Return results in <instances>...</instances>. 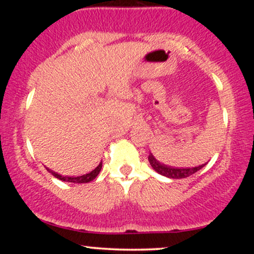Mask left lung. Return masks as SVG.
I'll return each mask as SVG.
<instances>
[{
  "mask_svg": "<svg viewBox=\"0 0 254 254\" xmlns=\"http://www.w3.org/2000/svg\"><path fill=\"white\" fill-rule=\"evenodd\" d=\"M148 160H149V164L151 167H153V170H155V172H157L159 174H161V176L171 178V179H183V178L190 177L192 174L196 173L197 171L202 170L204 165H205L204 164L192 168H174V167H171V166L164 165L160 161H157L153 154H149Z\"/></svg>",
  "mask_w": 254,
  "mask_h": 254,
  "instance_id": "1",
  "label": "left lung"
}]
</instances>
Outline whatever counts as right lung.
<instances>
[{"label": "right lung", "instance_id": "right-lung-1", "mask_svg": "<svg viewBox=\"0 0 254 254\" xmlns=\"http://www.w3.org/2000/svg\"><path fill=\"white\" fill-rule=\"evenodd\" d=\"M101 167H103V162H100V164L98 165V167H95L92 172H89V173H87V174H83V176H81V177H63V176H61V174H57L56 172H54V171L49 170V172H50L52 176L56 177L57 179L63 180V182L83 184V183H89V182H92L93 179H95V178L98 177L99 172L101 171Z\"/></svg>", "mask_w": 254, "mask_h": 254}]
</instances>
